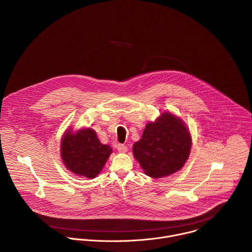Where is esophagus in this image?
Masks as SVG:
<instances>
[{
    "mask_svg": "<svg viewBox=\"0 0 252 252\" xmlns=\"http://www.w3.org/2000/svg\"><path fill=\"white\" fill-rule=\"evenodd\" d=\"M117 148H118L119 152H121V153H126L127 151V147L126 145H124V144H118Z\"/></svg>",
    "mask_w": 252,
    "mask_h": 252,
    "instance_id": "1",
    "label": "esophagus"
}]
</instances>
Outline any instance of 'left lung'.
<instances>
[{
  "instance_id": "left-lung-1",
  "label": "left lung",
  "mask_w": 252,
  "mask_h": 252,
  "mask_svg": "<svg viewBox=\"0 0 252 252\" xmlns=\"http://www.w3.org/2000/svg\"><path fill=\"white\" fill-rule=\"evenodd\" d=\"M191 147L192 137L186 124L179 117L163 112L145 126L132 152L144 173L158 179L181 170Z\"/></svg>"
}]
</instances>
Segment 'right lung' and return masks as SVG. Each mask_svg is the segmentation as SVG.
Here are the masks:
<instances>
[{
  "label": "right lung",
  "instance_id": "obj_1",
  "mask_svg": "<svg viewBox=\"0 0 252 252\" xmlns=\"http://www.w3.org/2000/svg\"><path fill=\"white\" fill-rule=\"evenodd\" d=\"M110 145L102 144L91 127L66 129L60 141V155L66 168L79 177H97L112 154Z\"/></svg>",
  "mask_w": 252,
  "mask_h": 252
}]
</instances>
